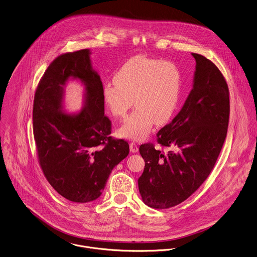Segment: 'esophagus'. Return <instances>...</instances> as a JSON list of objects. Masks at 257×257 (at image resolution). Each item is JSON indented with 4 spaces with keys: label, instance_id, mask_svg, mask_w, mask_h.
<instances>
[{
    "label": "esophagus",
    "instance_id": "1",
    "mask_svg": "<svg viewBox=\"0 0 257 257\" xmlns=\"http://www.w3.org/2000/svg\"><path fill=\"white\" fill-rule=\"evenodd\" d=\"M138 150H139L138 145H137L135 142H131V143H130V151H131L132 153H137Z\"/></svg>",
    "mask_w": 257,
    "mask_h": 257
}]
</instances>
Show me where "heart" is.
Listing matches in <instances>:
<instances>
[{"instance_id": "heart-1", "label": "heart", "mask_w": 257, "mask_h": 257, "mask_svg": "<svg viewBox=\"0 0 257 257\" xmlns=\"http://www.w3.org/2000/svg\"><path fill=\"white\" fill-rule=\"evenodd\" d=\"M182 73L172 61L138 55L126 61L114 81L104 84L103 100L116 118L126 116L133 101L136 110L118 129L122 138L142 141L154 125L165 124L179 108Z\"/></svg>"}]
</instances>
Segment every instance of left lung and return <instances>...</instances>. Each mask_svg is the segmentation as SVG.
Segmentation results:
<instances>
[{"instance_id":"1","label":"left lung","mask_w":257,"mask_h":257,"mask_svg":"<svg viewBox=\"0 0 257 257\" xmlns=\"http://www.w3.org/2000/svg\"><path fill=\"white\" fill-rule=\"evenodd\" d=\"M193 88L181 111L157 134V141L173 147L167 154L153 144L139 148L145 161L138 179L145 205L169 208L186 201L210 174L224 143L229 119V91L213 62L199 53Z\"/></svg>"}]
</instances>
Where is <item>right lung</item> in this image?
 <instances>
[{
	"instance_id": "right-lung-1",
	"label": "right lung",
	"mask_w": 257,
	"mask_h": 257,
	"mask_svg": "<svg viewBox=\"0 0 257 257\" xmlns=\"http://www.w3.org/2000/svg\"><path fill=\"white\" fill-rule=\"evenodd\" d=\"M90 50L56 57L42 77L34 100V138L39 162L52 188L73 203L98 199L113 168L129 154V145L113 139L104 115L102 81L92 67ZM85 86L84 106L67 113L63 101L66 83Z\"/></svg>"
}]
</instances>
